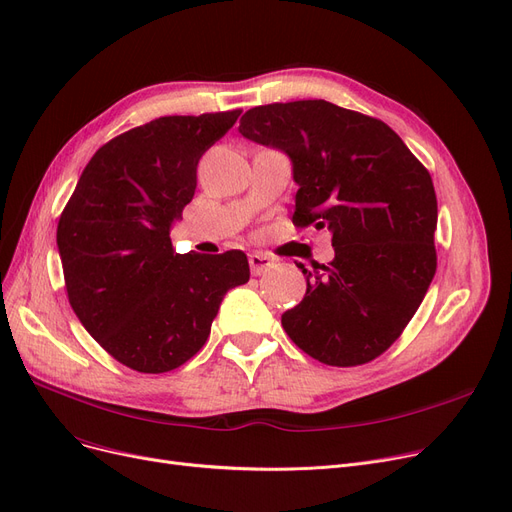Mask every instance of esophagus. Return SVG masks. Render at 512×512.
<instances>
[{
    "label": "esophagus",
    "instance_id": "34e87169",
    "mask_svg": "<svg viewBox=\"0 0 512 512\" xmlns=\"http://www.w3.org/2000/svg\"><path fill=\"white\" fill-rule=\"evenodd\" d=\"M273 258H269L267 254H260V252H254L250 254V269L254 275H262L267 273L271 267H273Z\"/></svg>",
    "mask_w": 512,
    "mask_h": 512
}]
</instances>
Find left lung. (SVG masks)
<instances>
[{
	"mask_svg": "<svg viewBox=\"0 0 512 512\" xmlns=\"http://www.w3.org/2000/svg\"><path fill=\"white\" fill-rule=\"evenodd\" d=\"M239 132L279 149L298 185L294 224L332 233L334 260L306 277L283 330L313 359L351 367L382 355L437 271L431 174L384 121L327 100L254 107Z\"/></svg>",
	"mask_w": 512,
	"mask_h": 512,
	"instance_id": "obj_1",
	"label": "left lung"
}]
</instances>
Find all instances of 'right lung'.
I'll list each match as a JSON object with an SVG mask.
<instances>
[{"label":"right lung","instance_id":"1","mask_svg":"<svg viewBox=\"0 0 512 512\" xmlns=\"http://www.w3.org/2000/svg\"><path fill=\"white\" fill-rule=\"evenodd\" d=\"M241 111L170 115L119 134L81 172L56 245L73 311L90 336L142 374L189 361L220 302L250 279L248 256L176 254L170 229L195 195L197 163Z\"/></svg>","mask_w":512,"mask_h":512}]
</instances>
